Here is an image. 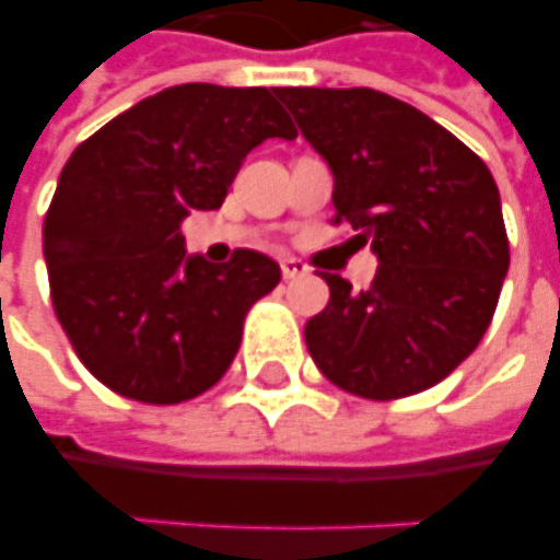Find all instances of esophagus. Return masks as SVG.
Masks as SVG:
<instances>
[{"instance_id": "esophagus-1", "label": "esophagus", "mask_w": 560, "mask_h": 560, "mask_svg": "<svg viewBox=\"0 0 560 560\" xmlns=\"http://www.w3.org/2000/svg\"><path fill=\"white\" fill-rule=\"evenodd\" d=\"M280 271H283V280H295V277L307 273V265L295 256H287V259H280Z\"/></svg>"}]
</instances>
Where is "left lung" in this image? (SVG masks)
<instances>
[{
	"instance_id": "1",
	"label": "left lung",
	"mask_w": 560,
	"mask_h": 560,
	"mask_svg": "<svg viewBox=\"0 0 560 560\" xmlns=\"http://www.w3.org/2000/svg\"><path fill=\"white\" fill-rule=\"evenodd\" d=\"M283 105L335 177V220L371 244L362 292L323 273L331 299L304 340L335 386L371 400L425 392L486 335L510 244L501 192L470 147L376 90L287 86Z\"/></svg>"
}]
</instances>
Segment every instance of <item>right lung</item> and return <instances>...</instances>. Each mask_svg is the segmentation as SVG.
<instances>
[{
  "label": "right lung",
  "mask_w": 560,
  "mask_h": 560,
  "mask_svg": "<svg viewBox=\"0 0 560 560\" xmlns=\"http://www.w3.org/2000/svg\"><path fill=\"white\" fill-rule=\"evenodd\" d=\"M271 86L180 83L141 98L86 138L45 217L50 299L98 383L144 404L208 392L241 347L244 316L280 283V265L237 249L189 256L180 223L217 210L241 162L295 138Z\"/></svg>",
  "instance_id": "add662e5"
}]
</instances>
